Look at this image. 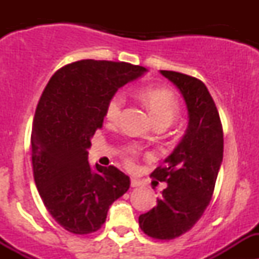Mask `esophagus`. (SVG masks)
I'll return each mask as SVG.
<instances>
[{
  "label": "esophagus",
  "instance_id": "esophagus-1",
  "mask_svg": "<svg viewBox=\"0 0 259 259\" xmlns=\"http://www.w3.org/2000/svg\"><path fill=\"white\" fill-rule=\"evenodd\" d=\"M130 184H132L133 188H138V187H140V185H142V183H140L139 180H137V179H132Z\"/></svg>",
  "mask_w": 259,
  "mask_h": 259
}]
</instances>
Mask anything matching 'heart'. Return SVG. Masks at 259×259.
<instances>
[{
	"mask_svg": "<svg viewBox=\"0 0 259 259\" xmlns=\"http://www.w3.org/2000/svg\"><path fill=\"white\" fill-rule=\"evenodd\" d=\"M142 98L155 122L164 121L170 124L179 113L178 98L166 89L148 88L142 93ZM125 104H126L125 93L122 91L114 93L105 105V119L113 124L119 121ZM126 161L130 166L133 165V154L126 156Z\"/></svg>",
	"mask_w": 259,
	"mask_h": 259,
	"instance_id": "b5f03b06",
	"label": "heart"
}]
</instances>
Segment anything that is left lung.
I'll return each mask as SVG.
<instances>
[{
    "label": "left lung",
    "instance_id": "left-lung-1",
    "mask_svg": "<svg viewBox=\"0 0 259 259\" xmlns=\"http://www.w3.org/2000/svg\"><path fill=\"white\" fill-rule=\"evenodd\" d=\"M160 72L182 93L189 126L163 165L150 174L168 187L156 207L139 217V226L151 238L170 241L190 231L209 205L223 159V127L203 81L182 72Z\"/></svg>",
    "mask_w": 259,
    "mask_h": 259
}]
</instances>
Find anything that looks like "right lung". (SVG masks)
Masks as SVG:
<instances>
[{
  "label": "right lung",
  "instance_id": "1",
  "mask_svg": "<svg viewBox=\"0 0 259 259\" xmlns=\"http://www.w3.org/2000/svg\"><path fill=\"white\" fill-rule=\"evenodd\" d=\"M145 71L127 62L80 60L57 70L38 100L31 133L33 178L46 209L70 233L99 231L109 207L129 189V177L114 165L91 170L88 149L103 127L109 98Z\"/></svg>",
  "mask_w": 259,
  "mask_h": 259
}]
</instances>
